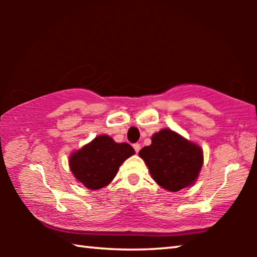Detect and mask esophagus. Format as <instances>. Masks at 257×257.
Listing matches in <instances>:
<instances>
[{
  "mask_svg": "<svg viewBox=\"0 0 257 257\" xmlns=\"http://www.w3.org/2000/svg\"><path fill=\"white\" fill-rule=\"evenodd\" d=\"M133 147H134L135 152H136V153H138L139 150H141V144H138V143H136V144L133 145Z\"/></svg>",
  "mask_w": 257,
  "mask_h": 257,
  "instance_id": "34e87169",
  "label": "esophagus"
}]
</instances>
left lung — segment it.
Returning <instances> with one entry per match:
<instances>
[{
  "label": "left lung",
  "mask_w": 257,
  "mask_h": 257,
  "mask_svg": "<svg viewBox=\"0 0 257 257\" xmlns=\"http://www.w3.org/2000/svg\"><path fill=\"white\" fill-rule=\"evenodd\" d=\"M156 184L169 191L191 186L203 165V151L171 129H162L152 136V144L139 151Z\"/></svg>",
  "instance_id": "8db88e82"
}]
</instances>
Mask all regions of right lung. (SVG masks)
<instances>
[{
	"label": "right lung",
	"mask_w": 257,
	"mask_h": 257,
	"mask_svg": "<svg viewBox=\"0 0 257 257\" xmlns=\"http://www.w3.org/2000/svg\"><path fill=\"white\" fill-rule=\"evenodd\" d=\"M135 154L127 143H115L107 135L95 137L70 155L69 167L86 188L96 190L114 179L120 165Z\"/></svg>",
	"instance_id": "1"
}]
</instances>
